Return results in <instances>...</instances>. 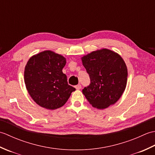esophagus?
Returning <instances> with one entry per match:
<instances>
[{"instance_id":"esophagus-1","label":"esophagus","mask_w":155,"mask_h":155,"mask_svg":"<svg viewBox=\"0 0 155 155\" xmlns=\"http://www.w3.org/2000/svg\"><path fill=\"white\" fill-rule=\"evenodd\" d=\"M75 88H76V89L79 90V89H81V85L80 84H77V85H76V86H75Z\"/></svg>"}]
</instances>
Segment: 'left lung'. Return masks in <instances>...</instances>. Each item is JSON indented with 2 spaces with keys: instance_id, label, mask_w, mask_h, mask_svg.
<instances>
[{
  "instance_id": "1",
  "label": "left lung",
  "mask_w": 155,
  "mask_h": 155,
  "mask_svg": "<svg viewBox=\"0 0 155 155\" xmlns=\"http://www.w3.org/2000/svg\"><path fill=\"white\" fill-rule=\"evenodd\" d=\"M89 74L91 84L83 89L94 108L104 109L116 103L126 88L128 71L124 60L117 52L101 48L81 58Z\"/></svg>"
}]
</instances>
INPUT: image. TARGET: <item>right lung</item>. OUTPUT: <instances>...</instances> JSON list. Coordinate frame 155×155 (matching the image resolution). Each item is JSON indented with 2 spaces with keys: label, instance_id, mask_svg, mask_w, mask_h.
Listing matches in <instances>:
<instances>
[{
  "label": "right lung",
  "instance_id": "right-lung-1",
  "mask_svg": "<svg viewBox=\"0 0 155 155\" xmlns=\"http://www.w3.org/2000/svg\"><path fill=\"white\" fill-rule=\"evenodd\" d=\"M66 58L52 51H44L29 58L24 79L28 94L41 107L54 110L63 106L75 88L62 72Z\"/></svg>",
  "mask_w": 155,
  "mask_h": 155
}]
</instances>
